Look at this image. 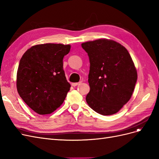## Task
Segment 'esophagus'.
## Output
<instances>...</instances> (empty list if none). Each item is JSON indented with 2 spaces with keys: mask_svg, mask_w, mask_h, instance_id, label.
Listing matches in <instances>:
<instances>
[{
  "mask_svg": "<svg viewBox=\"0 0 159 159\" xmlns=\"http://www.w3.org/2000/svg\"><path fill=\"white\" fill-rule=\"evenodd\" d=\"M80 83V82H79V83H72V84H71V85L74 86V87H75V86H77L78 85H79Z\"/></svg>",
  "mask_w": 159,
  "mask_h": 159,
  "instance_id": "obj_1",
  "label": "esophagus"
}]
</instances>
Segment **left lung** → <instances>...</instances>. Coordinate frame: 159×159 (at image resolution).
Masks as SVG:
<instances>
[{"label":"left lung","mask_w":159,"mask_h":159,"mask_svg":"<svg viewBox=\"0 0 159 159\" xmlns=\"http://www.w3.org/2000/svg\"><path fill=\"white\" fill-rule=\"evenodd\" d=\"M81 47L90 63L87 103L102 115L117 113L131 99L137 80L129 52L119 43L107 39L82 43Z\"/></svg>","instance_id":"1"}]
</instances>
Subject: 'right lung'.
<instances>
[{"mask_svg": "<svg viewBox=\"0 0 159 159\" xmlns=\"http://www.w3.org/2000/svg\"><path fill=\"white\" fill-rule=\"evenodd\" d=\"M70 48L68 44H38L27 50L21 57L17 90L36 113L50 114L63 103L71 87L63 70V58Z\"/></svg>", "mask_w": 159, "mask_h": 159, "instance_id": "obj_1", "label": "right lung"}]
</instances>
